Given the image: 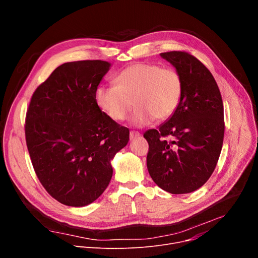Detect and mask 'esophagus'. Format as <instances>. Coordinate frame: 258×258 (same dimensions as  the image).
<instances>
[{
	"mask_svg": "<svg viewBox=\"0 0 258 258\" xmlns=\"http://www.w3.org/2000/svg\"><path fill=\"white\" fill-rule=\"evenodd\" d=\"M140 136H141V134H140L139 132H135V131H132V132L130 133V139H131V140H135V139L139 138Z\"/></svg>",
	"mask_w": 258,
	"mask_h": 258,
	"instance_id": "34e87169",
	"label": "esophagus"
}]
</instances>
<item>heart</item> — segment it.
Masks as SVG:
<instances>
[{"label":"heart","instance_id":"heart-1","mask_svg":"<svg viewBox=\"0 0 258 258\" xmlns=\"http://www.w3.org/2000/svg\"><path fill=\"white\" fill-rule=\"evenodd\" d=\"M116 85H103L95 92V100L110 118L124 120L134 104L131 122L135 126L150 124L155 118L164 120L176 110L182 91L178 73L156 64L135 63L115 77Z\"/></svg>","mask_w":258,"mask_h":258}]
</instances>
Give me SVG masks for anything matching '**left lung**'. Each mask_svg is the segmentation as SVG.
<instances>
[{"label":"left lung","mask_w":258,"mask_h":258,"mask_svg":"<svg viewBox=\"0 0 258 258\" xmlns=\"http://www.w3.org/2000/svg\"><path fill=\"white\" fill-rule=\"evenodd\" d=\"M179 75L182 91L174 113L144 138L147 167L156 185L171 194L198 190L212 174L222 151L224 104L211 72L187 52L161 53ZM169 137V139L167 138Z\"/></svg>","instance_id":"left-lung-1"}]
</instances>
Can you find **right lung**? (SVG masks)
I'll return each instance as SVG.
<instances>
[{"instance_id":"add662e5","label":"right lung","mask_w":258,"mask_h":258,"mask_svg":"<svg viewBox=\"0 0 258 258\" xmlns=\"http://www.w3.org/2000/svg\"><path fill=\"white\" fill-rule=\"evenodd\" d=\"M110 64L102 60L58 66L31 97L25 120L30 159L43 187L64 205L98 199L112 177L111 160L130 131L105 114L95 92Z\"/></svg>"}]
</instances>
